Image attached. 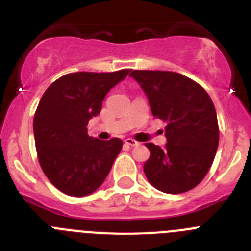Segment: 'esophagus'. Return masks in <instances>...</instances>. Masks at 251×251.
<instances>
[{"label":"esophagus","instance_id":"1","mask_svg":"<svg viewBox=\"0 0 251 251\" xmlns=\"http://www.w3.org/2000/svg\"><path fill=\"white\" fill-rule=\"evenodd\" d=\"M125 144L128 145V146H139L140 142H137L136 140H133V139H126L125 140Z\"/></svg>","mask_w":251,"mask_h":251}]
</instances>
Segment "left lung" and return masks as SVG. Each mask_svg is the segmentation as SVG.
Wrapping results in <instances>:
<instances>
[{
	"instance_id": "8db88e82",
	"label": "left lung",
	"mask_w": 251,
	"mask_h": 251,
	"mask_svg": "<svg viewBox=\"0 0 251 251\" xmlns=\"http://www.w3.org/2000/svg\"><path fill=\"white\" fill-rule=\"evenodd\" d=\"M149 98L152 115L166 123L163 149L145 144L150 157L144 172L150 183L170 194L184 193L202 182L219 142L214 104L198 83L179 73L132 70Z\"/></svg>"
}]
</instances>
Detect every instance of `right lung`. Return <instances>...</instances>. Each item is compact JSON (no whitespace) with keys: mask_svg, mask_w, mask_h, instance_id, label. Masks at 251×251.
Instances as JSON below:
<instances>
[{"mask_svg":"<svg viewBox=\"0 0 251 251\" xmlns=\"http://www.w3.org/2000/svg\"><path fill=\"white\" fill-rule=\"evenodd\" d=\"M128 72L70 73L44 91L33 120L36 150L44 175L63 193L88 196L109 175L123 141L93 139L86 125L100 112L107 91Z\"/></svg>","mask_w":251,"mask_h":251,"instance_id":"right-lung-1","label":"right lung"}]
</instances>
